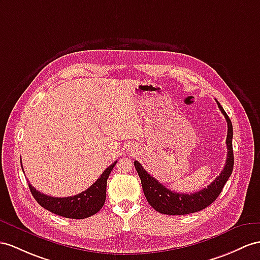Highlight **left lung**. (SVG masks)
Wrapping results in <instances>:
<instances>
[{
    "label": "left lung",
    "instance_id": "1",
    "mask_svg": "<svg viewBox=\"0 0 260 260\" xmlns=\"http://www.w3.org/2000/svg\"><path fill=\"white\" fill-rule=\"evenodd\" d=\"M216 103L227 121V159L219 176H217L207 187L192 194L173 192L162 185L153 176H151L138 161L134 162L137 172L141 179L145 199L149 202V204L159 213L167 215H186L204 210L218 198L225 183L230 179L234 168L233 124L223 107L219 105L218 101Z\"/></svg>",
    "mask_w": 260,
    "mask_h": 260
}]
</instances>
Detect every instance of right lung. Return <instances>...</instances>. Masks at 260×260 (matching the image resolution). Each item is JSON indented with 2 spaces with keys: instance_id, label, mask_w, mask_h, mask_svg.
I'll return each mask as SVG.
<instances>
[{
  "instance_id": "obj_1",
  "label": "right lung",
  "mask_w": 260,
  "mask_h": 260,
  "mask_svg": "<svg viewBox=\"0 0 260 260\" xmlns=\"http://www.w3.org/2000/svg\"><path fill=\"white\" fill-rule=\"evenodd\" d=\"M116 163L117 161L107 168L98 180L86 191L77 195L69 196V198H53V196L43 194L31 186L29 183L28 187L37 203L46 208L47 211L66 218H87L98 213L101 207L104 206L106 201L107 180H108L109 174L111 173L113 167L116 166Z\"/></svg>"
}]
</instances>
